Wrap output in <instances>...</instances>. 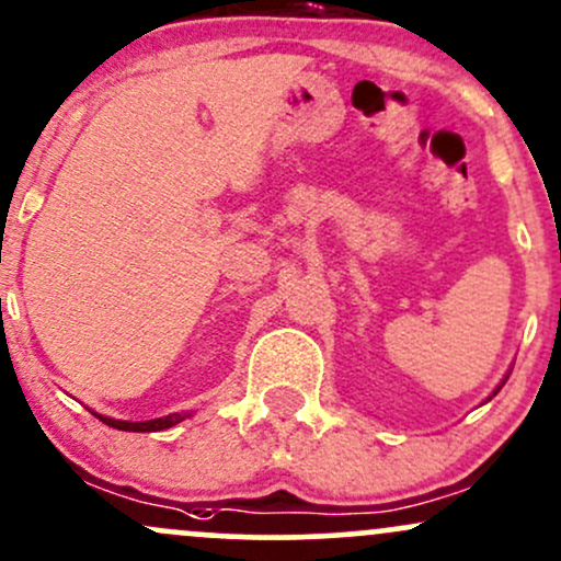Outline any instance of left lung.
<instances>
[{
	"label": "left lung",
	"mask_w": 561,
	"mask_h": 561,
	"mask_svg": "<svg viewBox=\"0 0 561 561\" xmlns=\"http://www.w3.org/2000/svg\"><path fill=\"white\" fill-rule=\"evenodd\" d=\"M506 380H508V375H506V378H503V380H501V386H497V389H495V391H492V397H495V393L503 389V383H506Z\"/></svg>",
	"instance_id": "1"
}]
</instances>
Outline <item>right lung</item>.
Here are the masks:
<instances>
[{
  "mask_svg": "<svg viewBox=\"0 0 561 561\" xmlns=\"http://www.w3.org/2000/svg\"><path fill=\"white\" fill-rule=\"evenodd\" d=\"M92 415L101 417L106 426H114L119 431H164V428H172L175 423L186 421V417H191V412H172V415H164V417H153V421H116V417H108V415H101V412L92 410Z\"/></svg>",
  "mask_w": 561,
  "mask_h": 561,
  "instance_id": "obj_1",
  "label": "right lung"
}]
</instances>
